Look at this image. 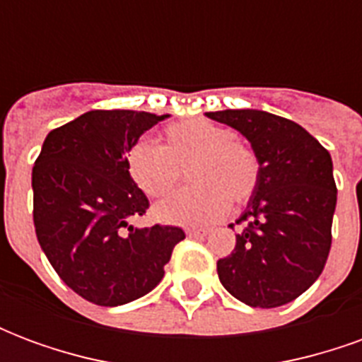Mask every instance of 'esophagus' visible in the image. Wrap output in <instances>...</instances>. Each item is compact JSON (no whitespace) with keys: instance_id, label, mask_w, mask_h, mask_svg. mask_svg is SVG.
Wrapping results in <instances>:
<instances>
[{"instance_id":"34e87169","label":"esophagus","mask_w":362,"mask_h":362,"mask_svg":"<svg viewBox=\"0 0 362 362\" xmlns=\"http://www.w3.org/2000/svg\"><path fill=\"white\" fill-rule=\"evenodd\" d=\"M186 235H188V238H204V236H207V230L205 228H188Z\"/></svg>"}]
</instances>
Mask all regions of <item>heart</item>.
Segmentation results:
<instances>
[{
	"label": "heart",
	"instance_id": "obj_1",
	"mask_svg": "<svg viewBox=\"0 0 362 362\" xmlns=\"http://www.w3.org/2000/svg\"><path fill=\"white\" fill-rule=\"evenodd\" d=\"M129 180L147 197H163L180 180L189 165L188 189L155 205L160 223L178 227H205L230 207L248 202L258 186L259 160L233 129L209 118H186L170 124L158 137V147L135 141L126 153Z\"/></svg>",
	"mask_w": 362,
	"mask_h": 362
}]
</instances>
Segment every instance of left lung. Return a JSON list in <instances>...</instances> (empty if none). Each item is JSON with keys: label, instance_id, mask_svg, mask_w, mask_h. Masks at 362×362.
I'll return each instance as SVG.
<instances>
[{"label": "left lung", "instance_id": "obj_1", "mask_svg": "<svg viewBox=\"0 0 362 362\" xmlns=\"http://www.w3.org/2000/svg\"><path fill=\"white\" fill-rule=\"evenodd\" d=\"M205 116L240 132L259 160L258 186L236 221L244 228L235 250L217 262L221 283L248 306H283L326 266L337 204L332 157L304 127L269 112Z\"/></svg>", "mask_w": 362, "mask_h": 362}]
</instances>
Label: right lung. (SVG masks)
I'll return each instance as SVG.
<instances>
[{"label": "right lung", "mask_w": 362, "mask_h": 362, "mask_svg": "<svg viewBox=\"0 0 362 362\" xmlns=\"http://www.w3.org/2000/svg\"><path fill=\"white\" fill-rule=\"evenodd\" d=\"M168 118L90 110L46 135L33 168L36 238L62 281L98 306H119L157 287L178 227H134L149 207L126 173L127 149Z\"/></svg>", "instance_id": "add662e5"}]
</instances>
